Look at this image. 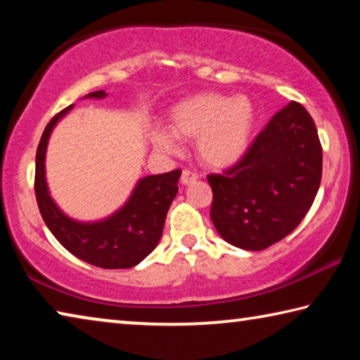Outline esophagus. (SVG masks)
Masks as SVG:
<instances>
[{
	"label": "esophagus",
	"mask_w": 360,
	"mask_h": 360,
	"mask_svg": "<svg viewBox=\"0 0 360 360\" xmlns=\"http://www.w3.org/2000/svg\"><path fill=\"white\" fill-rule=\"evenodd\" d=\"M197 179H198V174L195 172H191V169H184V172H182V174H181V182L184 186L192 184V182H195Z\"/></svg>",
	"instance_id": "esophagus-1"
}]
</instances>
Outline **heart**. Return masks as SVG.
Instances as JSON below:
<instances>
[{"mask_svg": "<svg viewBox=\"0 0 360 360\" xmlns=\"http://www.w3.org/2000/svg\"><path fill=\"white\" fill-rule=\"evenodd\" d=\"M169 130H154L152 141L176 150L179 139L197 138V155L211 168L238 163L249 149L255 129V109L245 95L203 92L181 100L169 111Z\"/></svg>", "mask_w": 360, "mask_h": 360, "instance_id": "1", "label": "heart"}]
</instances>
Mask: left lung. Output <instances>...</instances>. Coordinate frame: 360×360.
<instances>
[{
    "label": "left lung",
    "mask_w": 360,
    "mask_h": 360,
    "mask_svg": "<svg viewBox=\"0 0 360 360\" xmlns=\"http://www.w3.org/2000/svg\"><path fill=\"white\" fill-rule=\"evenodd\" d=\"M321 176L322 146L314 120L300 103L290 101L236 165L208 176L211 221L230 245L262 251L302 222Z\"/></svg>",
    "instance_id": "8db88e82"
}]
</instances>
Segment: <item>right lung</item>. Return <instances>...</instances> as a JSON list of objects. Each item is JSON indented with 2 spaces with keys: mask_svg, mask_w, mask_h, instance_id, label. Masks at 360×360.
<instances>
[{
  "mask_svg": "<svg viewBox=\"0 0 360 360\" xmlns=\"http://www.w3.org/2000/svg\"><path fill=\"white\" fill-rule=\"evenodd\" d=\"M87 98H105V90H96ZM72 108L53 115L42 133L36 150L34 193L42 219L65 249L90 265L120 270L138 265L160 241L169 205L178 193L181 169L146 176L133 191L129 202L115 214L100 222H77L65 216L49 195L46 182V148L57 122Z\"/></svg>",
  "mask_w": 360,
  "mask_h": 360,
  "instance_id": "add662e5",
  "label": "right lung"
}]
</instances>
